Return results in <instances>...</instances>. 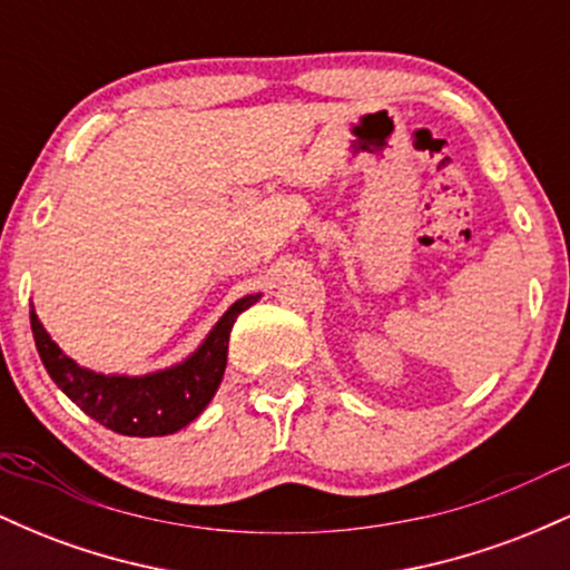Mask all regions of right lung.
Returning a JSON list of instances; mask_svg holds the SVG:
<instances>
[{"instance_id": "add662e5", "label": "right lung", "mask_w": 570, "mask_h": 570, "mask_svg": "<svg viewBox=\"0 0 570 570\" xmlns=\"http://www.w3.org/2000/svg\"><path fill=\"white\" fill-rule=\"evenodd\" d=\"M259 297L263 294H246L235 299L187 358L147 375H104L80 367L48 335L35 305H31V332L48 375L85 415L122 436H166L185 429L208 407L225 377L227 343L235 318Z\"/></svg>"}]
</instances>
